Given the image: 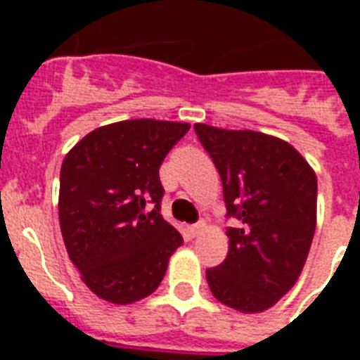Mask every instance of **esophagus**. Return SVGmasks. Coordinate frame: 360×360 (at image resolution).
Wrapping results in <instances>:
<instances>
[{
	"label": "esophagus",
	"instance_id": "34e87169",
	"mask_svg": "<svg viewBox=\"0 0 360 360\" xmlns=\"http://www.w3.org/2000/svg\"><path fill=\"white\" fill-rule=\"evenodd\" d=\"M203 229H205V224H203V221H200V224H196V225H191L189 234L193 238H196V236H200V234H202Z\"/></svg>",
	"mask_w": 360,
	"mask_h": 360
}]
</instances>
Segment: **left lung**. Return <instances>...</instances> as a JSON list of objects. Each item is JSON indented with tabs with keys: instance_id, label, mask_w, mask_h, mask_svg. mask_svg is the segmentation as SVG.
I'll list each match as a JSON object with an SVG mask.
<instances>
[{
	"instance_id": "obj_1",
	"label": "left lung",
	"mask_w": 360,
	"mask_h": 360,
	"mask_svg": "<svg viewBox=\"0 0 360 360\" xmlns=\"http://www.w3.org/2000/svg\"><path fill=\"white\" fill-rule=\"evenodd\" d=\"M224 184L229 252L209 269V288L225 307L259 314L297 281L317 224V176L303 155L278 136L195 124Z\"/></svg>"
}]
</instances>
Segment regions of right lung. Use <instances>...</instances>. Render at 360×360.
I'll return each mask as SVG.
<instances>
[{"instance_id":"1","label":"right lung","mask_w":360,"mask_h":360,"mask_svg":"<svg viewBox=\"0 0 360 360\" xmlns=\"http://www.w3.org/2000/svg\"><path fill=\"white\" fill-rule=\"evenodd\" d=\"M189 128L171 120H120L94 129L66 153L59 184L63 240L86 287L108 303L151 295L184 243L160 214L158 169Z\"/></svg>"}]
</instances>
